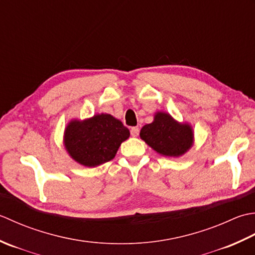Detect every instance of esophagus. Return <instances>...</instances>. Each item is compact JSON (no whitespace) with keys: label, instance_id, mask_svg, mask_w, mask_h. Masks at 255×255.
Returning a JSON list of instances; mask_svg holds the SVG:
<instances>
[{"label":"esophagus","instance_id":"esophagus-1","mask_svg":"<svg viewBox=\"0 0 255 255\" xmlns=\"http://www.w3.org/2000/svg\"><path fill=\"white\" fill-rule=\"evenodd\" d=\"M138 133H139V128L137 127H134V128H131V135H132V136L136 137L137 135H138Z\"/></svg>","mask_w":255,"mask_h":255}]
</instances>
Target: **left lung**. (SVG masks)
<instances>
[{"instance_id":"left-lung-1","label":"left lung","mask_w":255,"mask_h":255,"mask_svg":"<svg viewBox=\"0 0 255 255\" xmlns=\"http://www.w3.org/2000/svg\"><path fill=\"white\" fill-rule=\"evenodd\" d=\"M139 136L157 154L179 157L193 147L194 129L189 123L178 122L167 112L157 111L152 123L145 124Z\"/></svg>"}]
</instances>
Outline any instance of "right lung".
<instances>
[{
  "label": "right lung",
  "mask_w": 255,
  "mask_h": 255,
  "mask_svg": "<svg viewBox=\"0 0 255 255\" xmlns=\"http://www.w3.org/2000/svg\"><path fill=\"white\" fill-rule=\"evenodd\" d=\"M128 137V128L120 120L111 114L98 113L85 120H70L65 128L64 146L78 164L96 167L113 159Z\"/></svg>",
  "instance_id": "obj_1"
}]
</instances>
